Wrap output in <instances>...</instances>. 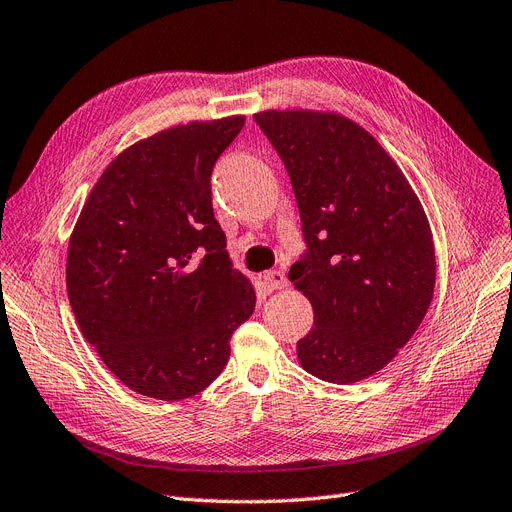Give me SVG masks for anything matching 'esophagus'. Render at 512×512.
<instances>
[{
	"label": "esophagus",
	"mask_w": 512,
	"mask_h": 512,
	"mask_svg": "<svg viewBox=\"0 0 512 512\" xmlns=\"http://www.w3.org/2000/svg\"><path fill=\"white\" fill-rule=\"evenodd\" d=\"M263 285H266L268 291H276V289H285L287 287V278L282 272L272 270L266 276H263Z\"/></svg>",
	"instance_id": "obj_1"
}]
</instances>
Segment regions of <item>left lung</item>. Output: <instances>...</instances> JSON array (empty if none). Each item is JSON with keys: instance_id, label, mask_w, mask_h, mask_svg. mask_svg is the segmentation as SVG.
<instances>
[{"instance_id": "left-lung-1", "label": "left lung", "mask_w": 512, "mask_h": 512, "mask_svg": "<svg viewBox=\"0 0 512 512\" xmlns=\"http://www.w3.org/2000/svg\"><path fill=\"white\" fill-rule=\"evenodd\" d=\"M285 162L308 242L289 278L314 310L297 342L318 380L354 384L382 371L430 308L437 259L430 223L403 170L342 113H255Z\"/></svg>"}]
</instances>
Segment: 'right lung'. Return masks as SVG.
I'll return each mask as SVG.
<instances>
[{
  "label": "right lung",
  "mask_w": 512,
  "mask_h": 512,
  "mask_svg": "<svg viewBox=\"0 0 512 512\" xmlns=\"http://www.w3.org/2000/svg\"><path fill=\"white\" fill-rule=\"evenodd\" d=\"M244 116L189 122L126 147L94 183L67 249L80 331L118 380L158 401L202 392L255 310L213 213L211 173Z\"/></svg>",
  "instance_id": "1"
}]
</instances>
